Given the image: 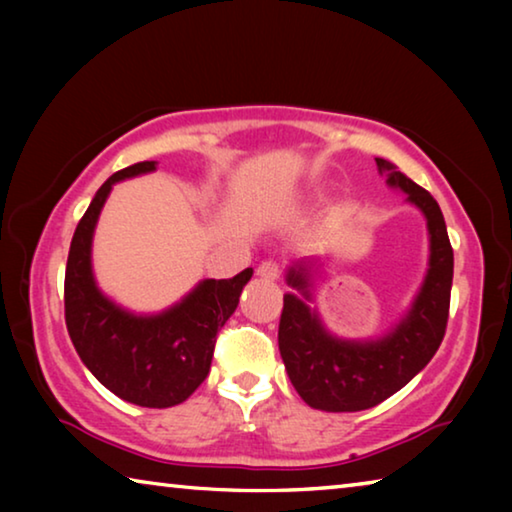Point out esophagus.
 <instances>
[{
    "label": "esophagus",
    "mask_w": 512,
    "mask_h": 512,
    "mask_svg": "<svg viewBox=\"0 0 512 512\" xmlns=\"http://www.w3.org/2000/svg\"><path fill=\"white\" fill-rule=\"evenodd\" d=\"M257 275L264 277V280L275 282V280H280L282 268H280V264L273 262V259H264V262L257 266Z\"/></svg>",
    "instance_id": "esophagus-1"
}]
</instances>
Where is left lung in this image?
I'll use <instances>...</instances> for the list:
<instances>
[{"instance_id":"left-lung-1","label":"left lung","mask_w":512,"mask_h":512,"mask_svg":"<svg viewBox=\"0 0 512 512\" xmlns=\"http://www.w3.org/2000/svg\"><path fill=\"white\" fill-rule=\"evenodd\" d=\"M377 167L386 173L388 187L402 189L406 201L427 219L429 268L411 309L377 341H345L329 334L318 311L307 305L314 264L296 262L289 268V287L301 296L284 293L277 329L280 354L302 400L329 413L370 409L400 391L431 361L447 329L454 250L443 212L436 198L397 171L395 164L377 158Z\"/></svg>"}]
</instances>
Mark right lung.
Returning a JSON list of instances; mask_svg holds the SVG:
<instances>
[{"mask_svg": "<svg viewBox=\"0 0 512 512\" xmlns=\"http://www.w3.org/2000/svg\"><path fill=\"white\" fill-rule=\"evenodd\" d=\"M155 164L146 160L112 173L76 225L65 268V323L81 361L110 393L146 409H167L205 381L216 334L235 314L253 268L230 280L198 282L178 305L153 316L131 314L103 296L92 273V237L103 203L112 185L155 171Z\"/></svg>", "mask_w": 512, "mask_h": 512, "instance_id": "obj_1", "label": "right lung"}]
</instances>
